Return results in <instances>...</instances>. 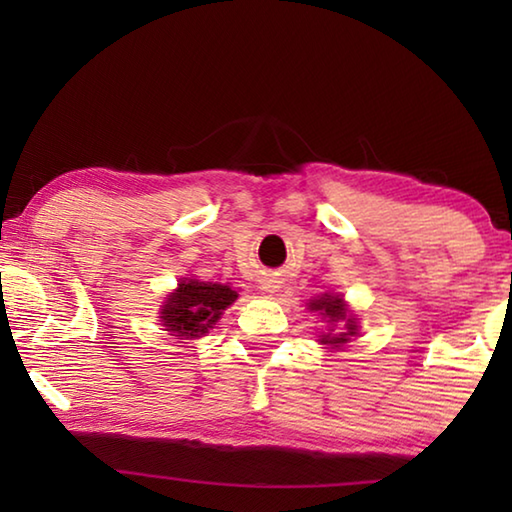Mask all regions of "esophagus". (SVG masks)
I'll return each mask as SVG.
<instances>
[{
	"instance_id": "1",
	"label": "esophagus",
	"mask_w": 512,
	"mask_h": 512,
	"mask_svg": "<svg viewBox=\"0 0 512 512\" xmlns=\"http://www.w3.org/2000/svg\"><path fill=\"white\" fill-rule=\"evenodd\" d=\"M262 289L266 293H275L277 291V282L275 280H268V277H266V280H262Z\"/></svg>"
}]
</instances>
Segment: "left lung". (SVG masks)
<instances>
[{"label":"left lung","mask_w":512,"mask_h":512,"mask_svg":"<svg viewBox=\"0 0 512 512\" xmlns=\"http://www.w3.org/2000/svg\"><path fill=\"white\" fill-rule=\"evenodd\" d=\"M309 309L311 311H318L320 316L327 318L329 325H336L341 323L343 327H339V332H334V329H329L327 334L320 336V343L329 345V348H343L345 343H348L352 336L359 334V325H357V318H354L348 305H345V300L341 296H332V293H323V296L316 298V300H309Z\"/></svg>","instance_id":"obj_1"}]
</instances>
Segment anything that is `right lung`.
<instances>
[{
  "label": "right lung",
  "mask_w": 512,
  "mask_h": 512,
  "mask_svg": "<svg viewBox=\"0 0 512 512\" xmlns=\"http://www.w3.org/2000/svg\"><path fill=\"white\" fill-rule=\"evenodd\" d=\"M239 298L235 289L228 284L201 282L185 277L178 289L169 293L160 309V320L171 336L183 339H198L205 336L207 329L216 325L223 309H228Z\"/></svg>",
  "instance_id": "1"
}]
</instances>
